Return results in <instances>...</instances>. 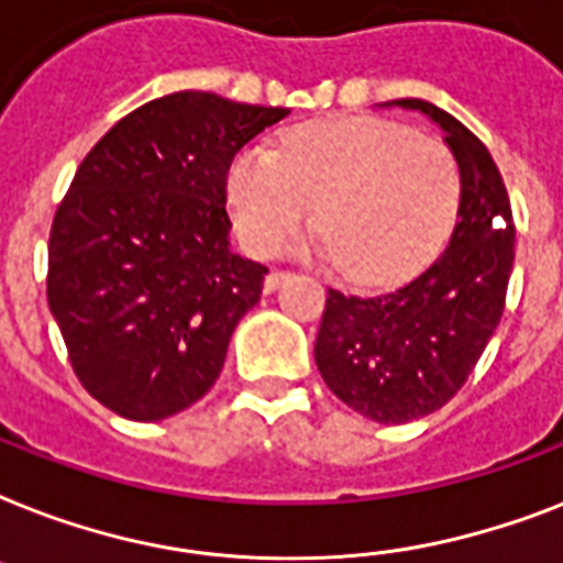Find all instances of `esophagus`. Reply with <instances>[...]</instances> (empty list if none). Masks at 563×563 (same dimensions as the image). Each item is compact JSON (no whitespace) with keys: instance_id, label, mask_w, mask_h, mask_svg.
<instances>
[{"instance_id":"34e87169","label":"esophagus","mask_w":563,"mask_h":563,"mask_svg":"<svg viewBox=\"0 0 563 563\" xmlns=\"http://www.w3.org/2000/svg\"><path fill=\"white\" fill-rule=\"evenodd\" d=\"M291 274L289 272H280V268H274V272L266 274V280H263V289L266 291H274V289H280L283 283L289 280Z\"/></svg>"}]
</instances>
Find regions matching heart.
Segmentation results:
<instances>
[{"label":"heart","mask_w":563,"mask_h":563,"mask_svg":"<svg viewBox=\"0 0 563 563\" xmlns=\"http://www.w3.org/2000/svg\"><path fill=\"white\" fill-rule=\"evenodd\" d=\"M242 242L272 257L306 228L364 286L399 283L451 236L463 170L448 144L382 118H327L289 132L283 150H242L228 170Z\"/></svg>","instance_id":"obj_1"}]
</instances>
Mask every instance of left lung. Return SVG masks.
Instances as JSON below:
<instances>
[{
	"label": "left lung",
	"instance_id": "left-lung-1",
	"mask_svg": "<svg viewBox=\"0 0 563 563\" xmlns=\"http://www.w3.org/2000/svg\"><path fill=\"white\" fill-rule=\"evenodd\" d=\"M385 107L431 118L463 170V202L448 249L419 277L385 295L329 289L314 364L346 408L405 424L456 396L495 335L515 266V222L504 176L468 126L428 100Z\"/></svg>",
	"mask_w": 563,
	"mask_h": 563
}]
</instances>
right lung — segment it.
Listing matches in <instances>:
<instances>
[{
	"label": "right lung",
	"instance_id": "1",
	"mask_svg": "<svg viewBox=\"0 0 563 563\" xmlns=\"http://www.w3.org/2000/svg\"><path fill=\"white\" fill-rule=\"evenodd\" d=\"M289 109L173 91L112 126L77 167L48 236V309L80 385L158 422L222 373L266 266L231 251L234 155Z\"/></svg>",
	"mask_w": 563,
	"mask_h": 563
}]
</instances>
